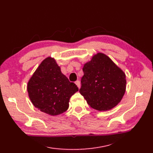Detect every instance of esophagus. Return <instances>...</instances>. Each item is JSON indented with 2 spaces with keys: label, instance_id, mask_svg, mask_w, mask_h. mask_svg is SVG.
I'll use <instances>...</instances> for the list:
<instances>
[{
  "label": "esophagus",
  "instance_id": "esophagus-1",
  "mask_svg": "<svg viewBox=\"0 0 153 153\" xmlns=\"http://www.w3.org/2000/svg\"><path fill=\"white\" fill-rule=\"evenodd\" d=\"M76 84L77 86V87L79 88H80V82L79 81H76Z\"/></svg>",
  "mask_w": 153,
  "mask_h": 153
}]
</instances>
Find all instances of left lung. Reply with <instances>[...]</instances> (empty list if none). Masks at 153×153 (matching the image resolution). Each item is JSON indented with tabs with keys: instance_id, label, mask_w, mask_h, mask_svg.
I'll return each instance as SVG.
<instances>
[{
	"instance_id": "1",
	"label": "left lung",
	"mask_w": 153,
	"mask_h": 153,
	"mask_svg": "<svg viewBox=\"0 0 153 153\" xmlns=\"http://www.w3.org/2000/svg\"><path fill=\"white\" fill-rule=\"evenodd\" d=\"M79 92L92 108L111 110L123 98L126 90V76L111 59L97 53L84 64Z\"/></svg>"
}]
</instances>
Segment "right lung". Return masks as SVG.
Returning <instances> with one entry per match:
<instances>
[{"label":"right lung","mask_w":153,"mask_h":153,"mask_svg":"<svg viewBox=\"0 0 153 153\" xmlns=\"http://www.w3.org/2000/svg\"><path fill=\"white\" fill-rule=\"evenodd\" d=\"M27 91L35 107L46 114L56 116L67 111L70 97L79 89L61 72L56 59L48 57L30 77Z\"/></svg>","instance_id":"right-lung-1"}]
</instances>
